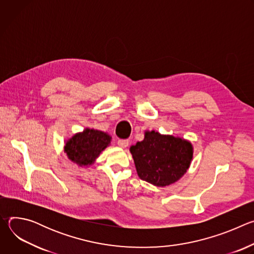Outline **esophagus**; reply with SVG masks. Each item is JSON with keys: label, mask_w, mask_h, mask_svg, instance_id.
I'll use <instances>...</instances> for the list:
<instances>
[{"label": "esophagus", "mask_w": 254, "mask_h": 254, "mask_svg": "<svg viewBox=\"0 0 254 254\" xmlns=\"http://www.w3.org/2000/svg\"><path fill=\"white\" fill-rule=\"evenodd\" d=\"M118 144L121 148H127L128 146V140L127 139H119Z\"/></svg>", "instance_id": "1"}]
</instances>
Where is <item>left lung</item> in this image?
Masks as SVG:
<instances>
[{
    "mask_svg": "<svg viewBox=\"0 0 254 254\" xmlns=\"http://www.w3.org/2000/svg\"><path fill=\"white\" fill-rule=\"evenodd\" d=\"M138 177L164 187L175 183L188 170L193 158L192 144L173 135L147 131L144 138L130 148Z\"/></svg>",
    "mask_w": 254,
    "mask_h": 254,
    "instance_id": "1",
    "label": "left lung"
}]
</instances>
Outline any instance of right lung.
I'll return each mask as SVG.
<instances>
[{"mask_svg":"<svg viewBox=\"0 0 254 254\" xmlns=\"http://www.w3.org/2000/svg\"><path fill=\"white\" fill-rule=\"evenodd\" d=\"M112 137L105 132L86 128L83 132L72 136L65 146L68 158L79 166L93 163L98 155L111 143Z\"/></svg>","mask_w":254,"mask_h":254,"instance_id":"right-lung-1","label":"right lung"}]
</instances>
